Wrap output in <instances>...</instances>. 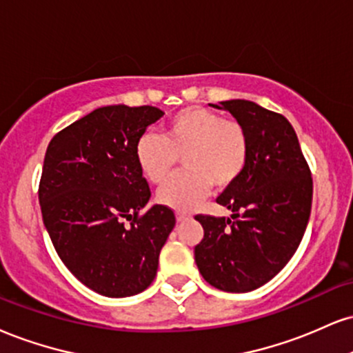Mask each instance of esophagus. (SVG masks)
<instances>
[{
  "mask_svg": "<svg viewBox=\"0 0 353 353\" xmlns=\"http://www.w3.org/2000/svg\"><path fill=\"white\" fill-rule=\"evenodd\" d=\"M190 217L188 214H184V212H177L176 214V220L177 222H185V220H189Z\"/></svg>",
  "mask_w": 353,
  "mask_h": 353,
  "instance_id": "34e87169",
  "label": "esophagus"
}]
</instances>
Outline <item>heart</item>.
<instances>
[{
	"mask_svg": "<svg viewBox=\"0 0 353 353\" xmlns=\"http://www.w3.org/2000/svg\"><path fill=\"white\" fill-rule=\"evenodd\" d=\"M183 156L186 169L158 190V202L174 210H192L209 194L232 188L243 176L250 159L245 126L214 110L189 107L165 123L163 136L144 133L134 144L139 171L152 184H161Z\"/></svg>",
	"mask_w": 353,
	"mask_h": 353,
	"instance_id": "1",
	"label": "heart"
}]
</instances>
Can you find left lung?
<instances>
[{
	"label": "left lung",
	"mask_w": 353,
	"mask_h": 353,
	"mask_svg": "<svg viewBox=\"0 0 353 353\" xmlns=\"http://www.w3.org/2000/svg\"><path fill=\"white\" fill-rule=\"evenodd\" d=\"M212 107L245 126L250 159L243 176L217 197L233 220L195 215L203 227L195 263L217 290L248 292L273 279L298 250L311 215V169L283 114L248 100Z\"/></svg>",
	"instance_id": "left-lung-1"
}]
</instances>
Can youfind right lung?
I'll return each mask as SVG.
<instances>
[{
    "instance_id": "add662e5",
    "label": "right lung",
    "mask_w": 353,
    "mask_h": 353,
    "mask_svg": "<svg viewBox=\"0 0 353 353\" xmlns=\"http://www.w3.org/2000/svg\"><path fill=\"white\" fill-rule=\"evenodd\" d=\"M163 114L150 105L97 108L59 131L46 151L39 182L46 230L70 273L101 296L146 290L176 225L165 205L139 215L151 190L134 144Z\"/></svg>"
}]
</instances>
